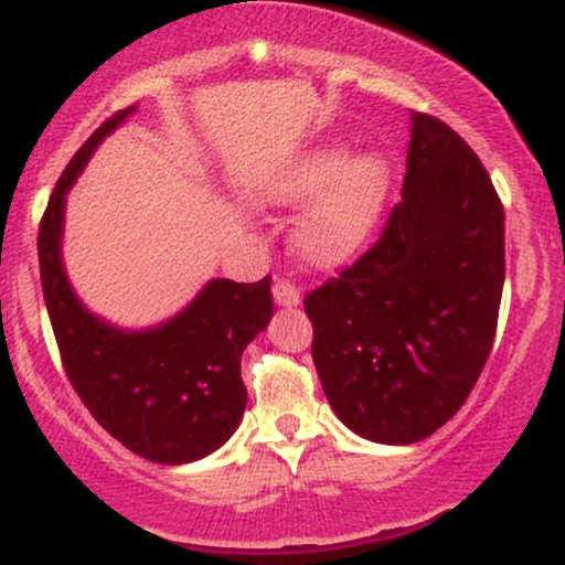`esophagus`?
<instances>
[{
	"instance_id": "obj_1",
	"label": "esophagus",
	"mask_w": 565,
	"mask_h": 565,
	"mask_svg": "<svg viewBox=\"0 0 565 565\" xmlns=\"http://www.w3.org/2000/svg\"><path fill=\"white\" fill-rule=\"evenodd\" d=\"M274 300L276 305H281V308H295V305H300L302 297L295 284L287 281V278H278L274 284Z\"/></svg>"
}]
</instances>
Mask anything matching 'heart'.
Masks as SVG:
<instances>
[{
  "mask_svg": "<svg viewBox=\"0 0 565 565\" xmlns=\"http://www.w3.org/2000/svg\"><path fill=\"white\" fill-rule=\"evenodd\" d=\"M387 164L374 153L345 159L327 146L297 157L265 185L268 206H305L291 225V246L313 268L348 263L377 225L387 196Z\"/></svg>",
  "mask_w": 565,
  "mask_h": 565,
  "instance_id": "b5f03b06",
  "label": "heart"
}]
</instances>
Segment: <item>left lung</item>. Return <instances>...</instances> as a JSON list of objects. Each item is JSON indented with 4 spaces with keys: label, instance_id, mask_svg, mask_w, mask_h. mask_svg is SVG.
I'll list each match as a JSON object with an SVG mask.
<instances>
[{
    "label": "left lung",
    "instance_id": "1",
    "mask_svg": "<svg viewBox=\"0 0 565 565\" xmlns=\"http://www.w3.org/2000/svg\"><path fill=\"white\" fill-rule=\"evenodd\" d=\"M504 284V210L476 151L414 111L401 201L380 242L305 297L313 364L337 417L417 444L481 377Z\"/></svg>",
    "mask_w": 565,
    "mask_h": 565
}]
</instances>
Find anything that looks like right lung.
<instances>
[{"mask_svg":"<svg viewBox=\"0 0 565 565\" xmlns=\"http://www.w3.org/2000/svg\"><path fill=\"white\" fill-rule=\"evenodd\" d=\"M132 111L103 121L63 170L39 225V274L63 369L97 425L142 459L185 465L220 449L242 423V353L268 327L274 297L270 276L215 278L183 313L142 332L116 329L79 302L61 260L66 193Z\"/></svg>","mask_w":565,"mask_h":565,"instance_id":"1","label":"right lung"}]
</instances>
